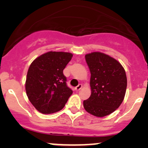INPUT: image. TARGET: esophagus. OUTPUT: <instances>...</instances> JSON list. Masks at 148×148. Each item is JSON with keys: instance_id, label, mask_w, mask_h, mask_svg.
<instances>
[{"instance_id": "1", "label": "esophagus", "mask_w": 148, "mask_h": 148, "mask_svg": "<svg viewBox=\"0 0 148 148\" xmlns=\"http://www.w3.org/2000/svg\"><path fill=\"white\" fill-rule=\"evenodd\" d=\"M82 88V85L79 84L75 88V91H79V90H80Z\"/></svg>"}]
</instances>
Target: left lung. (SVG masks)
<instances>
[{
	"mask_svg": "<svg viewBox=\"0 0 148 148\" xmlns=\"http://www.w3.org/2000/svg\"><path fill=\"white\" fill-rule=\"evenodd\" d=\"M91 73V96L84 101L87 112L103 117L120 106L126 93V73L118 60L108 54L94 52L85 56Z\"/></svg>",
	"mask_w": 148,
	"mask_h": 148,
	"instance_id": "obj_1",
	"label": "left lung"
}]
</instances>
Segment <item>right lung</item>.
<instances>
[{"mask_svg": "<svg viewBox=\"0 0 148 148\" xmlns=\"http://www.w3.org/2000/svg\"><path fill=\"white\" fill-rule=\"evenodd\" d=\"M73 54L64 52H46L30 64L25 81L28 99L42 114L62 110L73 91L66 86L63 70Z\"/></svg>", "mask_w": 148, "mask_h": 148, "instance_id": "add662e5", "label": "right lung"}]
</instances>
